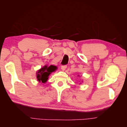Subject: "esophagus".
Wrapping results in <instances>:
<instances>
[{
  "label": "esophagus",
  "mask_w": 127,
  "mask_h": 127,
  "mask_svg": "<svg viewBox=\"0 0 127 127\" xmlns=\"http://www.w3.org/2000/svg\"><path fill=\"white\" fill-rule=\"evenodd\" d=\"M67 66L66 65H62L61 66V69L62 70H65L66 69Z\"/></svg>",
  "instance_id": "1"
}]
</instances>
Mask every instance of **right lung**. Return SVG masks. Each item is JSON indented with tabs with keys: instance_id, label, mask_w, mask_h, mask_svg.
I'll return each instance as SVG.
<instances>
[{
	"instance_id": "1",
	"label": "right lung",
	"mask_w": 127,
	"mask_h": 127,
	"mask_svg": "<svg viewBox=\"0 0 127 127\" xmlns=\"http://www.w3.org/2000/svg\"><path fill=\"white\" fill-rule=\"evenodd\" d=\"M57 69V67L55 65H50L47 66V65L44 66L43 68L37 72V80L38 81L42 83H45L48 80V76L53 71H55Z\"/></svg>"
}]
</instances>
